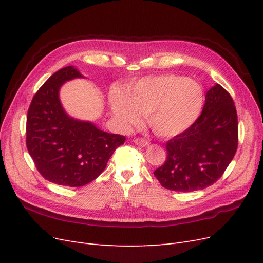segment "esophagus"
Instances as JSON below:
<instances>
[{"label":"esophagus","mask_w":263,"mask_h":263,"mask_svg":"<svg viewBox=\"0 0 263 263\" xmlns=\"http://www.w3.org/2000/svg\"><path fill=\"white\" fill-rule=\"evenodd\" d=\"M134 142L139 147H147L149 145V141L146 140L145 138H136L134 140Z\"/></svg>","instance_id":"obj_1"}]
</instances>
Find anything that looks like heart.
<instances>
[{
  "instance_id": "b5f03b06",
  "label": "heart",
  "mask_w": 263,
  "mask_h": 263,
  "mask_svg": "<svg viewBox=\"0 0 263 263\" xmlns=\"http://www.w3.org/2000/svg\"><path fill=\"white\" fill-rule=\"evenodd\" d=\"M203 91L192 80L176 74L142 78L127 92L110 93V108L125 127L137 125L147 116L150 128L163 138L187 130L200 116Z\"/></svg>"
}]
</instances>
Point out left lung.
I'll use <instances>...</instances> for the list:
<instances>
[{
	"mask_svg": "<svg viewBox=\"0 0 263 263\" xmlns=\"http://www.w3.org/2000/svg\"><path fill=\"white\" fill-rule=\"evenodd\" d=\"M238 147V118L230 94L215 84L202 113L187 130L166 142V160L154 174L171 191L192 192L214 184Z\"/></svg>",
	"mask_w": 263,
	"mask_h": 263,
	"instance_id": "1",
	"label": "left lung"
}]
</instances>
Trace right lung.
<instances>
[{
    "instance_id": "add662e5",
    "label": "right lung",
    "mask_w": 263,
    "mask_h": 263,
    "mask_svg": "<svg viewBox=\"0 0 263 263\" xmlns=\"http://www.w3.org/2000/svg\"><path fill=\"white\" fill-rule=\"evenodd\" d=\"M76 78L84 77L72 66L53 73L34 95L26 122V146L38 172L55 184L71 187L97 179L126 140L65 112L59 90Z\"/></svg>"
}]
</instances>
